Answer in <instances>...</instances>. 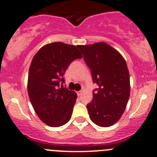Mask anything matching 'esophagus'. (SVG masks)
<instances>
[{"label": "esophagus", "mask_w": 157, "mask_h": 157, "mask_svg": "<svg viewBox=\"0 0 157 157\" xmlns=\"http://www.w3.org/2000/svg\"><path fill=\"white\" fill-rule=\"evenodd\" d=\"M82 91H78V92H77V96H80L81 95V94H82Z\"/></svg>", "instance_id": "1"}]
</instances>
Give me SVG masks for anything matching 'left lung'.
I'll use <instances>...</instances> for the list:
<instances>
[{
  "label": "left lung",
  "mask_w": 157,
  "mask_h": 157,
  "mask_svg": "<svg viewBox=\"0 0 157 157\" xmlns=\"http://www.w3.org/2000/svg\"><path fill=\"white\" fill-rule=\"evenodd\" d=\"M90 68L92 81L98 86L86 108L89 118L98 126L107 127L116 123L130 97V74L121 53L105 42L78 45Z\"/></svg>",
  "instance_id": "8db88e82"
}]
</instances>
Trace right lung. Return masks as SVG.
Here are the masks:
<instances>
[{
  "instance_id": "add662e5",
  "label": "right lung",
  "mask_w": 157,
  "mask_h": 157,
  "mask_svg": "<svg viewBox=\"0 0 157 157\" xmlns=\"http://www.w3.org/2000/svg\"><path fill=\"white\" fill-rule=\"evenodd\" d=\"M82 57L77 46L53 42L43 46L33 58L29 98L38 116L48 126L61 127L71 118L77 96L63 86V75L71 62Z\"/></svg>"
}]
</instances>
